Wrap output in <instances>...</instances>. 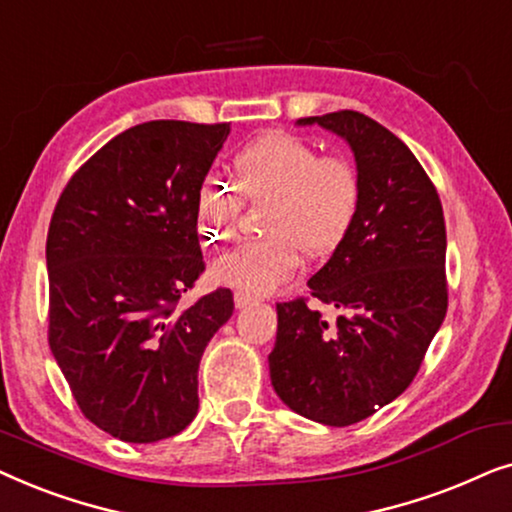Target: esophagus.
<instances>
[{"instance_id":"34e87169","label":"esophagus","mask_w":512,"mask_h":512,"mask_svg":"<svg viewBox=\"0 0 512 512\" xmlns=\"http://www.w3.org/2000/svg\"><path fill=\"white\" fill-rule=\"evenodd\" d=\"M233 300H235V307H247V305L254 303L256 298L251 296V293H247V291H235Z\"/></svg>"}]
</instances>
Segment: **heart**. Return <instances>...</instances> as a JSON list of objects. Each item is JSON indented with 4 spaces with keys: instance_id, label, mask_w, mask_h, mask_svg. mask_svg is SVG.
<instances>
[{
    "instance_id": "b5f03b06",
    "label": "heart",
    "mask_w": 512,
    "mask_h": 512,
    "mask_svg": "<svg viewBox=\"0 0 512 512\" xmlns=\"http://www.w3.org/2000/svg\"><path fill=\"white\" fill-rule=\"evenodd\" d=\"M233 184L209 172L198 188L200 235L207 244L228 240L249 200L263 207L268 233L237 242L212 265L216 282L247 293H270L298 270L303 251L331 256L352 233L363 205L359 167L342 153H321L317 144L268 132L235 156Z\"/></svg>"
}]
</instances>
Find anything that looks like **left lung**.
Wrapping results in <instances>:
<instances>
[{"mask_svg": "<svg viewBox=\"0 0 512 512\" xmlns=\"http://www.w3.org/2000/svg\"><path fill=\"white\" fill-rule=\"evenodd\" d=\"M352 146L363 205L352 233L307 279L310 298L277 303L270 377L298 415L349 426L401 396L447 312L445 216L408 146L352 109L300 118ZM339 310L328 322L320 307Z\"/></svg>", "mask_w": 512, "mask_h": 512, "instance_id": "1", "label": "left lung"}]
</instances>
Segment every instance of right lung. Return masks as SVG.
Returning <instances> with one entry per match:
<instances>
[{
  "instance_id": "obj_1",
  "label": "right lung",
  "mask_w": 512,
  "mask_h": 512,
  "mask_svg": "<svg viewBox=\"0 0 512 512\" xmlns=\"http://www.w3.org/2000/svg\"><path fill=\"white\" fill-rule=\"evenodd\" d=\"M230 123L149 121L93 153L46 237L48 345L83 417L125 443L177 436L233 291L179 300L205 272L198 188Z\"/></svg>"
}]
</instances>
